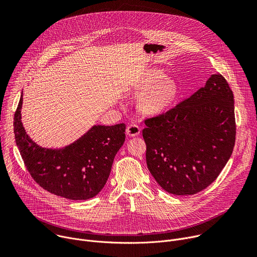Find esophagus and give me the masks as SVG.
<instances>
[{
	"mask_svg": "<svg viewBox=\"0 0 257 257\" xmlns=\"http://www.w3.org/2000/svg\"><path fill=\"white\" fill-rule=\"evenodd\" d=\"M126 133L130 138H134V136H138L141 133V127L135 124H131L127 127Z\"/></svg>",
	"mask_w": 257,
	"mask_h": 257,
	"instance_id": "34e87169",
	"label": "esophagus"
}]
</instances>
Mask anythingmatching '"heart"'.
Here are the masks:
<instances>
[{
	"label": "heart",
	"mask_w": 257,
	"mask_h": 257,
	"mask_svg": "<svg viewBox=\"0 0 257 257\" xmlns=\"http://www.w3.org/2000/svg\"><path fill=\"white\" fill-rule=\"evenodd\" d=\"M144 95L138 103L139 110L146 115H158L165 111L176 101L179 95V85L173 78L159 69L147 71L135 88Z\"/></svg>",
	"instance_id": "heart-1"
}]
</instances>
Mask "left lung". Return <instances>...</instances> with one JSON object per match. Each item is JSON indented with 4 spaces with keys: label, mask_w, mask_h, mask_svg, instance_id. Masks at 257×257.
I'll return each instance as SVG.
<instances>
[{
    "label": "left lung",
    "mask_w": 257,
    "mask_h": 257,
    "mask_svg": "<svg viewBox=\"0 0 257 257\" xmlns=\"http://www.w3.org/2000/svg\"><path fill=\"white\" fill-rule=\"evenodd\" d=\"M145 123L151 175L168 193L195 194L217 179L232 154V91L223 76L212 74L192 96Z\"/></svg>",
    "instance_id": "1"
}]
</instances>
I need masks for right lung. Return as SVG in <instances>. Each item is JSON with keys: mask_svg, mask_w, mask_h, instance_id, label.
<instances>
[{"mask_svg": "<svg viewBox=\"0 0 257 257\" xmlns=\"http://www.w3.org/2000/svg\"><path fill=\"white\" fill-rule=\"evenodd\" d=\"M23 93L14 114L16 146L32 178L55 195L72 200L96 196L105 186L117 151L125 142V124L93 125L63 148H43L22 122Z\"/></svg>", "mask_w": 257, "mask_h": 257, "instance_id": "right-lung-1", "label": "right lung"}]
</instances>
